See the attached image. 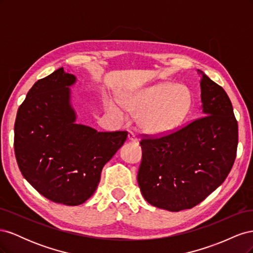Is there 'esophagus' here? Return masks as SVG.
Returning a JSON list of instances; mask_svg holds the SVG:
<instances>
[{
	"instance_id": "1",
	"label": "esophagus",
	"mask_w": 253,
	"mask_h": 253,
	"mask_svg": "<svg viewBox=\"0 0 253 253\" xmlns=\"http://www.w3.org/2000/svg\"><path fill=\"white\" fill-rule=\"evenodd\" d=\"M127 139H128L129 141H131V142H137V141H138V139H137L136 135H135L132 131L128 132V134H127Z\"/></svg>"
}]
</instances>
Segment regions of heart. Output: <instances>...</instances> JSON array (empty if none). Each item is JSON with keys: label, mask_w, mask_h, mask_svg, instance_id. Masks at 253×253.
<instances>
[{"label": "heart", "mask_w": 253, "mask_h": 253, "mask_svg": "<svg viewBox=\"0 0 253 253\" xmlns=\"http://www.w3.org/2000/svg\"><path fill=\"white\" fill-rule=\"evenodd\" d=\"M122 103L129 111H140L138 124L145 132L162 135L171 132L186 118L192 105V94L186 85L163 82L125 96ZM109 110L122 117V111L115 103L109 104Z\"/></svg>", "instance_id": "1"}]
</instances>
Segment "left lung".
<instances>
[{"instance_id": "8db88e82", "label": "left lung", "mask_w": 253, "mask_h": 253, "mask_svg": "<svg viewBox=\"0 0 253 253\" xmlns=\"http://www.w3.org/2000/svg\"><path fill=\"white\" fill-rule=\"evenodd\" d=\"M204 116L162 135L141 134L137 181L149 204L178 212L202 203L234 164L239 129L224 88L202 71Z\"/></svg>"}]
</instances>
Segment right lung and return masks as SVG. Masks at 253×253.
<instances>
[{"label": "right lung", "mask_w": 253, "mask_h": 253, "mask_svg": "<svg viewBox=\"0 0 253 253\" xmlns=\"http://www.w3.org/2000/svg\"><path fill=\"white\" fill-rule=\"evenodd\" d=\"M74 75L59 68L38 80L14 122V154L24 178L47 200L81 205L94 194L104 165L126 131L97 132L75 122L70 103Z\"/></svg>", "instance_id": "obj_1"}]
</instances>
